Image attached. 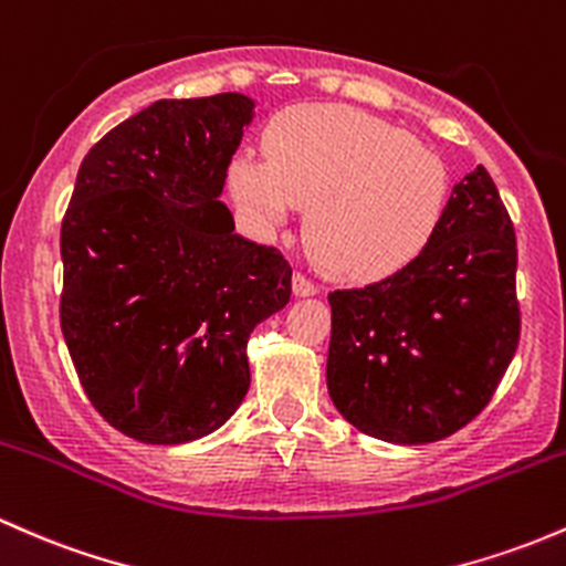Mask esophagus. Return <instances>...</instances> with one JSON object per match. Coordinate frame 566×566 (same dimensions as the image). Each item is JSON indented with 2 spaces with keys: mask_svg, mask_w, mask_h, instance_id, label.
<instances>
[{
  "mask_svg": "<svg viewBox=\"0 0 566 566\" xmlns=\"http://www.w3.org/2000/svg\"><path fill=\"white\" fill-rule=\"evenodd\" d=\"M315 291H318V285L310 281L307 275H302V272H294V294L296 296H313Z\"/></svg>",
  "mask_w": 566,
  "mask_h": 566,
  "instance_id": "esophagus-1",
  "label": "esophagus"
}]
</instances>
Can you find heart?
Returning a JSON list of instances; mask_svg holds the SVG:
<instances>
[{
    "label": "heart",
    "mask_w": 566,
    "mask_h": 566,
    "mask_svg": "<svg viewBox=\"0 0 566 566\" xmlns=\"http://www.w3.org/2000/svg\"><path fill=\"white\" fill-rule=\"evenodd\" d=\"M229 186L242 210L277 227L305 212L315 261L339 281L378 283L427 251L451 197L434 150L367 113L289 107L264 132V161L240 156Z\"/></svg>",
    "instance_id": "heart-1"
}]
</instances>
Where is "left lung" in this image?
<instances>
[{"label":"left lung","mask_w":566,"mask_h":566,"mask_svg":"<svg viewBox=\"0 0 566 566\" xmlns=\"http://www.w3.org/2000/svg\"><path fill=\"white\" fill-rule=\"evenodd\" d=\"M515 266L513 221L491 175L475 167L410 266L329 294L326 386L345 421L397 446L467 427L518 348Z\"/></svg>","instance_id":"8db88e82"}]
</instances>
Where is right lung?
<instances>
[{
	"label": "right lung",
	"instance_id": "obj_1",
	"mask_svg": "<svg viewBox=\"0 0 566 566\" xmlns=\"http://www.w3.org/2000/svg\"><path fill=\"white\" fill-rule=\"evenodd\" d=\"M251 118L245 94L159 99L77 169L59 318L91 405L132 440L227 423L251 386L248 337L291 300L283 253L234 234L218 199Z\"/></svg>",
	"mask_w": 566,
	"mask_h": 566
}]
</instances>
